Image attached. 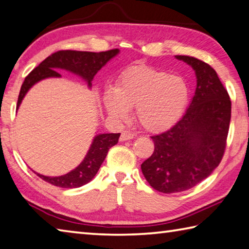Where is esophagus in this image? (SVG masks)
Returning <instances> with one entry per match:
<instances>
[{"label": "esophagus", "instance_id": "esophagus-1", "mask_svg": "<svg viewBox=\"0 0 249 249\" xmlns=\"http://www.w3.org/2000/svg\"><path fill=\"white\" fill-rule=\"evenodd\" d=\"M134 138V134L132 132L128 131V130H125L121 133L120 136V141H127V140H131V139Z\"/></svg>", "mask_w": 249, "mask_h": 249}]
</instances>
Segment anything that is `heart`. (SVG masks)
I'll use <instances>...</instances> for the list:
<instances>
[{"instance_id": "obj_1", "label": "heart", "mask_w": 249, "mask_h": 249, "mask_svg": "<svg viewBox=\"0 0 249 249\" xmlns=\"http://www.w3.org/2000/svg\"><path fill=\"white\" fill-rule=\"evenodd\" d=\"M190 87L185 78L145 65L125 69L115 89L105 93L109 115L125 119L128 109L136 108L138 121L150 131L171 128L184 115L189 103Z\"/></svg>"}]
</instances>
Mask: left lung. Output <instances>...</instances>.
<instances>
[{
	"instance_id": "1",
	"label": "left lung",
	"mask_w": 249,
	"mask_h": 249,
	"mask_svg": "<svg viewBox=\"0 0 249 249\" xmlns=\"http://www.w3.org/2000/svg\"><path fill=\"white\" fill-rule=\"evenodd\" d=\"M197 89L185 115L167 131L151 137L154 152L141 165L152 188L174 194L193 188L223 159L231 121V99L214 69L189 55Z\"/></svg>"
}]
</instances>
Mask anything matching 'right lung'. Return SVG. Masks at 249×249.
Returning a JSON list of instances; mask_svg holds the SVG:
<instances>
[{"instance_id":"obj_1","label":"right lung","mask_w":249,"mask_h":249,"mask_svg":"<svg viewBox=\"0 0 249 249\" xmlns=\"http://www.w3.org/2000/svg\"><path fill=\"white\" fill-rule=\"evenodd\" d=\"M118 52H119L118 49L102 52L75 50H60L54 52L25 77L23 85L20 87L16 108L18 109L24 96L35 83L46 77H60L61 74L55 71L56 69H63L77 74L84 78L89 83V86H90L95 74ZM119 137L120 133H104L96 136L83 162L75 169L63 176L48 177L37 173L35 174L53 186L61 187V188H78L93 179L100 165L106 159L109 149L117 144Z\"/></svg>"}]
</instances>
